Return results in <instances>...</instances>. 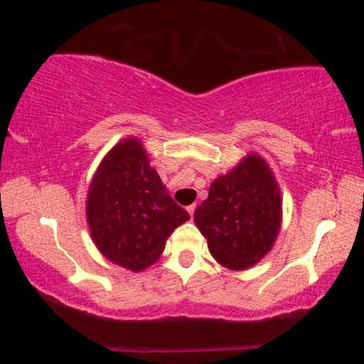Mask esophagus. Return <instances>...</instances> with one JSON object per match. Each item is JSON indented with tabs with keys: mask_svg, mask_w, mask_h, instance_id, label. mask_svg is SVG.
Masks as SVG:
<instances>
[{
	"mask_svg": "<svg viewBox=\"0 0 364 364\" xmlns=\"http://www.w3.org/2000/svg\"><path fill=\"white\" fill-rule=\"evenodd\" d=\"M186 210L189 213V215L193 217V214H194V210H196V204H191V205H188L186 208Z\"/></svg>",
	"mask_w": 364,
	"mask_h": 364,
	"instance_id": "34e87169",
	"label": "esophagus"
}]
</instances>
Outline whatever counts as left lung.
<instances>
[{"mask_svg":"<svg viewBox=\"0 0 364 364\" xmlns=\"http://www.w3.org/2000/svg\"><path fill=\"white\" fill-rule=\"evenodd\" d=\"M283 222V200L269 165L248 154L234 170L215 178L194 210V224L220 267L243 271L273 248Z\"/></svg>","mask_w":364,"mask_h":364,"instance_id":"8db88e82","label":"left lung"}]
</instances>
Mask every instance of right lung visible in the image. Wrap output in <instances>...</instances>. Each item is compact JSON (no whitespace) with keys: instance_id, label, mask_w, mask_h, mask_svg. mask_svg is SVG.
<instances>
[{"instance_id":"add662e5","label":"right lung","mask_w":364,"mask_h":364,"mask_svg":"<svg viewBox=\"0 0 364 364\" xmlns=\"http://www.w3.org/2000/svg\"><path fill=\"white\" fill-rule=\"evenodd\" d=\"M188 219L139 139H124L107 151L86 196L90 234L102 257L130 271L147 269Z\"/></svg>"}]
</instances>
